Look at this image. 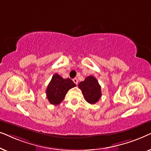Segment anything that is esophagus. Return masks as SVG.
<instances>
[{
	"label": "esophagus",
	"instance_id": "1",
	"mask_svg": "<svg viewBox=\"0 0 151 151\" xmlns=\"http://www.w3.org/2000/svg\"><path fill=\"white\" fill-rule=\"evenodd\" d=\"M73 82L74 83H75L76 84H78V79L76 78H74V79H73Z\"/></svg>",
	"mask_w": 151,
	"mask_h": 151
}]
</instances>
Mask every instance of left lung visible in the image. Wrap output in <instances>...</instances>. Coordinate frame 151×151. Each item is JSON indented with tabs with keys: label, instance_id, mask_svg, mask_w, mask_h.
Here are the masks:
<instances>
[{
	"label": "left lung",
	"instance_id": "left-lung-1",
	"mask_svg": "<svg viewBox=\"0 0 151 151\" xmlns=\"http://www.w3.org/2000/svg\"><path fill=\"white\" fill-rule=\"evenodd\" d=\"M78 87L81 89L86 101L89 104H96L102 96L101 86L96 78L92 76H88L84 81L80 82Z\"/></svg>",
	"mask_w": 151,
	"mask_h": 151
}]
</instances>
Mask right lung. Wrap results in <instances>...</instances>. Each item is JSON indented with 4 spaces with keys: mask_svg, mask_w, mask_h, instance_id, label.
I'll return each instance as SVG.
<instances>
[{
    "mask_svg": "<svg viewBox=\"0 0 151 151\" xmlns=\"http://www.w3.org/2000/svg\"><path fill=\"white\" fill-rule=\"evenodd\" d=\"M76 86L70 78L64 79L58 73H55L46 90L49 103L53 105L59 104L64 100L68 91Z\"/></svg>",
    "mask_w": 151,
    "mask_h": 151,
    "instance_id": "1",
    "label": "right lung"
}]
</instances>
